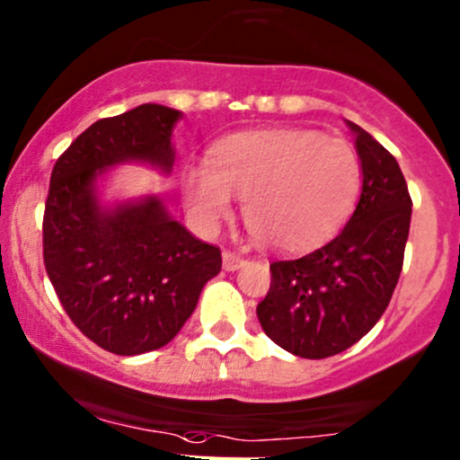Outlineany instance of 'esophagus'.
<instances>
[{"label":"esophagus","mask_w":460,"mask_h":460,"mask_svg":"<svg viewBox=\"0 0 460 460\" xmlns=\"http://www.w3.org/2000/svg\"><path fill=\"white\" fill-rule=\"evenodd\" d=\"M242 264H244V257L242 255L231 253V251L222 253V266H225V270H238L242 269Z\"/></svg>","instance_id":"34e87169"}]
</instances>
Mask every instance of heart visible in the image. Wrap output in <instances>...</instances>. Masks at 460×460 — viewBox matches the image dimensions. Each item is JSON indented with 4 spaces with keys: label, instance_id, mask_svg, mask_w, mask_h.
<instances>
[{
    "label": "heart",
    "instance_id": "b5f03b06",
    "mask_svg": "<svg viewBox=\"0 0 460 460\" xmlns=\"http://www.w3.org/2000/svg\"><path fill=\"white\" fill-rule=\"evenodd\" d=\"M362 168L347 141L310 128L244 130L216 141L211 164L181 172L191 220L216 229L244 199L242 216L257 240L279 251H305L330 240L360 194Z\"/></svg>",
    "mask_w": 460,
    "mask_h": 460
}]
</instances>
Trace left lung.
I'll list each match as a JSON object with an SVG mask.
<instances>
[{"label":"left lung","instance_id":"left-lung-1","mask_svg":"<svg viewBox=\"0 0 460 460\" xmlns=\"http://www.w3.org/2000/svg\"><path fill=\"white\" fill-rule=\"evenodd\" d=\"M356 135L362 188L334 240L299 260L272 261L270 290L257 305L261 330L281 349L321 360L349 349L385 314L403 264L412 200L400 164L380 141Z\"/></svg>","mask_w":460,"mask_h":460}]
</instances>
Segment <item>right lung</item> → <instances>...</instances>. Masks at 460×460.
<instances>
[{"label": "right lung", "instance_id": "right-lung-1", "mask_svg": "<svg viewBox=\"0 0 460 460\" xmlns=\"http://www.w3.org/2000/svg\"><path fill=\"white\" fill-rule=\"evenodd\" d=\"M183 113L139 104L98 119L58 156L43 216V261L74 325L118 356L168 345L194 312L220 249L196 240L156 194L104 203L109 170L172 172V130Z\"/></svg>", "mask_w": 460, "mask_h": 460}]
</instances>
